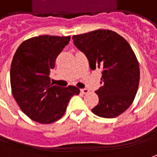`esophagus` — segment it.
<instances>
[{
	"instance_id": "esophagus-1",
	"label": "esophagus",
	"mask_w": 157,
	"mask_h": 157,
	"mask_svg": "<svg viewBox=\"0 0 157 157\" xmlns=\"http://www.w3.org/2000/svg\"><path fill=\"white\" fill-rule=\"evenodd\" d=\"M81 93L82 94H86L88 93V90H87V88H82V89H81Z\"/></svg>"
}]
</instances>
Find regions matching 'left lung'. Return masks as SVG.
Returning <instances> with one entry per match:
<instances>
[{"mask_svg":"<svg viewBox=\"0 0 157 157\" xmlns=\"http://www.w3.org/2000/svg\"><path fill=\"white\" fill-rule=\"evenodd\" d=\"M75 47L88 59L91 70H102L99 103L92 112L101 118H115L129 108L136 96L140 71L131 45L110 30H96L73 36Z\"/></svg>","mask_w":157,"mask_h":157,"instance_id":"obj_1","label":"left lung"}]
</instances>
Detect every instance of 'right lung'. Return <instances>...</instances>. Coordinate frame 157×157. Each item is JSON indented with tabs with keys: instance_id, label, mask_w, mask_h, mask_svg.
Instances as JSON below:
<instances>
[{
	"instance_id": "1",
	"label": "right lung",
	"mask_w": 157,
	"mask_h": 157,
	"mask_svg": "<svg viewBox=\"0 0 157 157\" xmlns=\"http://www.w3.org/2000/svg\"><path fill=\"white\" fill-rule=\"evenodd\" d=\"M70 40V36L34 37L22 43L13 56L12 93L22 112L33 121L56 122L64 114L70 98L80 94L75 86L63 88L53 85L49 76L56 58Z\"/></svg>"
}]
</instances>
